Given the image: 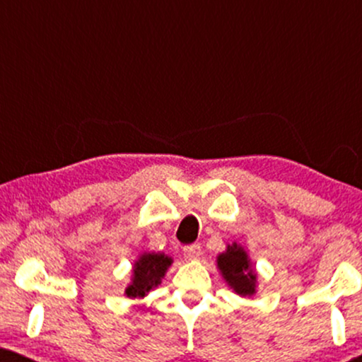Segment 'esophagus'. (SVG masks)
Segmentation results:
<instances>
[{
  "mask_svg": "<svg viewBox=\"0 0 362 362\" xmlns=\"http://www.w3.org/2000/svg\"><path fill=\"white\" fill-rule=\"evenodd\" d=\"M182 252H185V255H186L189 260L199 259V255H201V245H199V244L186 245L185 249H182Z\"/></svg>",
  "mask_w": 362,
  "mask_h": 362,
  "instance_id": "esophagus-1",
  "label": "esophagus"
}]
</instances>
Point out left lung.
Returning a JSON list of instances; mask_svg holds the SVG:
<instances>
[{"instance_id": "obj_1", "label": "left lung", "mask_w": 362, "mask_h": 362, "mask_svg": "<svg viewBox=\"0 0 362 362\" xmlns=\"http://www.w3.org/2000/svg\"><path fill=\"white\" fill-rule=\"evenodd\" d=\"M217 269L227 285L240 296H252L257 288V274L250 267V259L239 244L227 245V250L217 255Z\"/></svg>"}]
</instances>
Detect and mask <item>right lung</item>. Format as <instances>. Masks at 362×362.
Instances as JSON below:
<instances>
[{
  "label": "right lung",
  "mask_w": 362,
  "mask_h": 362,
  "mask_svg": "<svg viewBox=\"0 0 362 362\" xmlns=\"http://www.w3.org/2000/svg\"><path fill=\"white\" fill-rule=\"evenodd\" d=\"M173 264L171 257L156 252H145L133 265L132 284L127 286L128 298H143L148 291L161 284L168 267Z\"/></svg>",
  "instance_id": "right-lung-1"
}]
</instances>
